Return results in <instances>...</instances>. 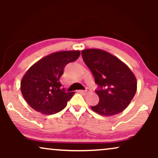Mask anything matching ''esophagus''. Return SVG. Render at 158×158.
Instances as JSON below:
<instances>
[{"mask_svg":"<svg viewBox=\"0 0 158 158\" xmlns=\"http://www.w3.org/2000/svg\"><path fill=\"white\" fill-rule=\"evenodd\" d=\"M79 93H81V94H87L88 93H90V90H78Z\"/></svg>","mask_w":158,"mask_h":158,"instance_id":"esophagus-1","label":"esophagus"}]
</instances>
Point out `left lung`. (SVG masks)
<instances>
[{"instance_id":"1","label":"left lung","mask_w":158,"mask_h":158,"mask_svg":"<svg viewBox=\"0 0 158 158\" xmlns=\"http://www.w3.org/2000/svg\"><path fill=\"white\" fill-rule=\"evenodd\" d=\"M83 61L91 71L99 97L97 105L90 106L101 116L118 114L126 109L137 91L135 75L124 62L100 49H86L81 52Z\"/></svg>"}]
</instances>
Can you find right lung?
Segmentation results:
<instances>
[{
	"label": "right lung",
	"mask_w": 158,
	"mask_h": 158,
	"mask_svg": "<svg viewBox=\"0 0 158 158\" xmlns=\"http://www.w3.org/2000/svg\"><path fill=\"white\" fill-rule=\"evenodd\" d=\"M79 50L56 52L42 57L29 68L21 81V91L32 109L46 115L62 111L74 92L61 89L60 78L69 62L79 57Z\"/></svg>",
	"instance_id": "obj_1"
}]
</instances>
